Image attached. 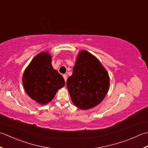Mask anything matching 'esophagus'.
<instances>
[{"label": "esophagus", "mask_w": 148, "mask_h": 148, "mask_svg": "<svg viewBox=\"0 0 148 148\" xmlns=\"http://www.w3.org/2000/svg\"><path fill=\"white\" fill-rule=\"evenodd\" d=\"M63 77H64V79L65 80V82H66V80H67V75H63Z\"/></svg>", "instance_id": "1"}]
</instances>
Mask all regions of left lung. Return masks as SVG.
Returning a JSON list of instances; mask_svg holds the SVG:
<instances>
[{"instance_id":"obj_1","label":"left lung","mask_w":148,"mask_h":148,"mask_svg":"<svg viewBox=\"0 0 148 148\" xmlns=\"http://www.w3.org/2000/svg\"><path fill=\"white\" fill-rule=\"evenodd\" d=\"M66 84L73 104L88 110L103 101L109 88L110 78L97 57L84 50L78 52Z\"/></svg>"}]
</instances>
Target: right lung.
I'll return each mask as SVG.
<instances>
[{
	"label": "right lung",
	"instance_id": "obj_1",
	"mask_svg": "<svg viewBox=\"0 0 148 148\" xmlns=\"http://www.w3.org/2000/svg\"><path fill=\"white\" fill-rule=\"evenodd\" d=\"M52 59L48 52L38 53L26 68L22 76L25 92L42 105L52 101L57 91L65 85L64 78L53 68Z\"/></svg>",
	"mask_w": 148,
	"mask_h": 148
}]
</instances>
